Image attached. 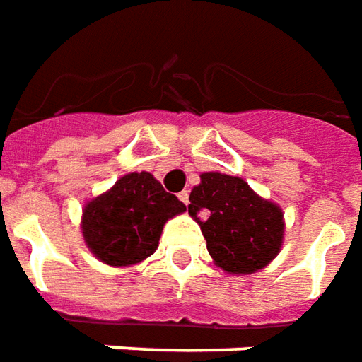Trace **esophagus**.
Here are the masks:
<instances>
[{"instance_id":"1","label":"esophagus","mask_w":362,"mask_h":362,"mask_svg":"<svg viewBox=\"0 0 362 362\" xmlns=\"http://www.w3.org/2000/svg\"><path fill=\"white\" fill-rule=\"evenodd\" d=\"M179 199H181L185 205H189V191H181V193H179Z\"/></svg>"}]
</instances>
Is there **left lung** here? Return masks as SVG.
Listing matches in <instances>:
<instances>
[{"label": "left lung", "instance_id": "1", "mask_svg": "<svg viewBox=\"0 0 362 362\" xmlns=\"http://www.w3.org/2000/svg\"><path fill=\"white\" fill-rule=\"evenodd\" d=\"M189 214L206 240V250L228 274H252L270 264L284 240V213L254 193L240 177L209 171L189 195ZM199 212L207 216L201 219Z\"/></svg>", "mask_w": 362, "mask_h": 362}]
</instances>
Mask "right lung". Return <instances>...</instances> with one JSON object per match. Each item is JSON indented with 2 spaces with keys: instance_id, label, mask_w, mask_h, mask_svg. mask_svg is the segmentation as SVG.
Instances as JSON below:
<instances>
[{
  "instance_id": "right-lung-1",
  "label": "right lung",
  "mask_w": 362,
  "mask_h": 362,
  "mask_svg": "<svg viewBox=\"0 0 362 362\" xmlns=\"http://www.w3.org/2000/svg\"><path fill=\"white\" fill-rule=\"evenodd\" d=\"M185 209L151 173H128L110 191L86 203L82 236L104 264L132 266L156 252L163 224Z\"/></svg>"
}]
</instances>
